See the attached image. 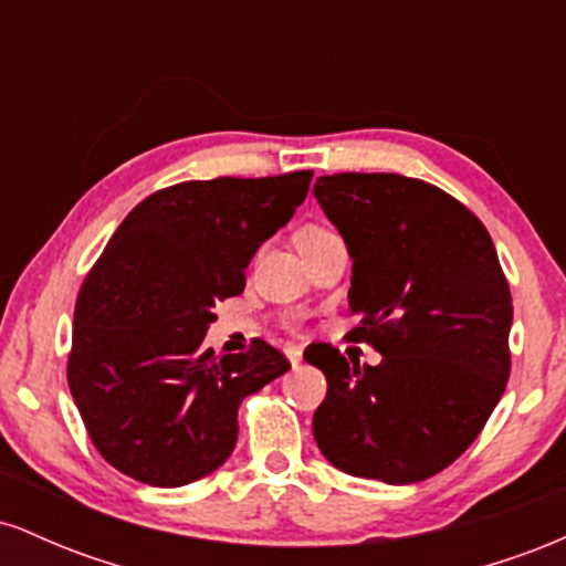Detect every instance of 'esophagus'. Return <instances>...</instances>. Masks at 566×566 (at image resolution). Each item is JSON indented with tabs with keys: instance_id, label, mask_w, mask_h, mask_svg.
Wrapping results in <instances>:
<instances>
[{
	"instance_id": "34e87169",
	"label": "esophagus",
	"mask_w": 566,
	"mask_h": 566,
	"mask_svg": "<svg viewBox=\"0 0 566 566\" xmlns=\"http://www.w3.org/2000/svg\"><path fill=\"white\" fill-rule=\"evenodd\" d=\"M284 354H287V359H290L292 367H297V365H301V361H303V350H301V348L287 346V348H284Z\"/></svg>"
}]
</instances>
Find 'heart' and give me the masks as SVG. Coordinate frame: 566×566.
<instances>
[{
	"instance_id": "obj_1",
	"label": "heart",
	"mask_w": 566,
	"mask_h": 566,
	"mask_svg": "<svg viewBox=\"0 0 566 566\" xmlns=\"http://www.w3.org/2000/svg\"><path fill=\"white\" fill-rule=\"evenodd\" d=\"M329 231L319 229V226H305L303 231H297V244L301 242H311V239H319V237H327Z\"/></svg>"
}]
</instances>
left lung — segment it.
Here are the masks:
<instances>
[{"label":"left lung","instance_id":"8db88e82","mask_svg":"<svg viewBox=\"0 0 566 566\" xmlns=\"http://www.w3.org/2000/svg\"><path fill=\"white\" fill-rule=\"evenodd\" d=\"M314 197L348 247L354 340L380 365L359 367L316 343L305 361L327 378L314 439L335 469L415 484L471 447L505 391L511 290L476 216L423 180L343 172Z\"/></svg>","mask_w":566,"mask_h":566}]
</instances>
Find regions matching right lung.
<instances>
[{"label": "right lung", "instance_id": "right-lung-1", "mask_svg": "<svg viewBox=\"0 0 566 566\" xmlns=\"http://www.w3.org/2000/svg\"><path fill=\"white\" fill-rule=\"evenodd\" d=\"M311 170L191 180L143 199L108 239L74 308L69 388L97 452L151 486H184L229 460L239 405L290 361L201 348L218 301L244 290L258 247L290 223Z\"/></svg>", "mask_w": 566, "mask_h": 566}]
</instances>
